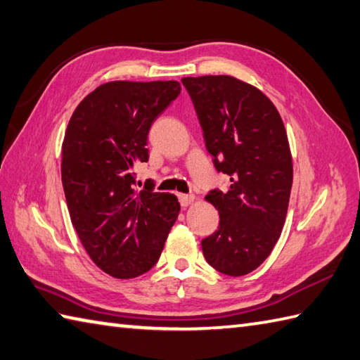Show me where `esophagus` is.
<instances>
[{
    "instance_id": "esophagus-1",
    "label": "esophagus",
    "mask_w": 360,
    "mask_h": 360,
    "mask_svg": "<svg viewBox=\"0 0 360 360\" xmlns=\"http://www.w3.org/2000/svg\"><path fill=\"white\" fill-rule=\"evenodd\" d=\"M179 200H180L181 207L186 208L195 200V195L194 194H179Z\"/></svg>"
}]
</instances>
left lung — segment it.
Listing matches in <instances>:
<instances>
[{"mask_svg":"<svg viewBox=\"0 0 360 360\" xmlns=\"http://www.w3.org/2000/svg\"><path fill=\"white\" fill-rule=\"evenodd\" d=\"M207 149L229 191L205 197L219 230L202 240L205 259L230 276L253 272L272 253L288 214L293 166L288 134L274 102L233 76L183 77Z\"/></svg>","mask_w":360,"mask_h":360,"instance_id":"obj_1","label":"left lung"}]
</instances>
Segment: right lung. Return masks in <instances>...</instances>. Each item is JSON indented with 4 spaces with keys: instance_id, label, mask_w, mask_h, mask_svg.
I'll list each match as a JSON object with an SVG mask.
<instances>
[{
    "instance_id": "obj_1",
    "label": "right lung",
    "mask_w": 360,
    "mask_h": 360,
    "mask_svg": "<svg viewBox=\"0 0 360 360\" xmlns=\"http://www.w3.org/2000/svg\"><path fill=\"white\" fill-rule=\"evenodd\" d=\"M177 80L99 85L71 115L62 143V185L72 226L105 274L129 280L158 261L180 212L179 199L135 186L149 160L148 134L179 96Z\"/></svg>"
}]
</instances>
